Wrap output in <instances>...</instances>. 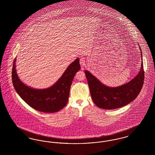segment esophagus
<instances>
[{
    "label": "esophagus",
    "mask_w": 155,
    "mask_h": 155,
    "mask_svg": "<svg viewBox=\"0 0 155 155\" xmlns=\"http://www.w3.org/2000/svg\"><path fill=\"white\" fill-rule=\"evenodd\" d=\"M80 63L81 67V70H84V67L85 66V59L84 58H81L80 59Z\"/></svg>",
    "instance_id": "34e87169"
}]
</instances>
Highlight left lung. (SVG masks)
Instances as JSON below:
<instances>
[{
    "instance_id": "1",
    "label": "left lung",
    "mask_w": 155,
    "mask_h": 155,
    "mask_svg": "<svg viewBox=\"0 0 155 155\" xmlns=\"http://www.w3.org/2000/svg\"><path fill=\"white\" fill-rule=\"evenodd\" d=\"M140 51L142 52L141 49ZM85 74L94 102L97 107L107 110L121 107L134 101L141 91L145 76L142 61L140 71L136 77L117 87L112 88L103 85L87 70L85 71Z\"/></svg>"
}]
</instances>
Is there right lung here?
Segmentation results:
<instances>
[{"instance_id": "right-lung-1", "label": "right lung", "mask_w": 155, "mask_h": 155, "mask_svg": "<svg viewBox=\"0 0 155 155\" xmlns=\"http://www.w3.org/2000/svg\"><path fill=\"white\" fill-rule=\"evenodd\" d=\"M79 59H75L51 87L31 88L19 79L15 70V59L12 69V81L18 95L33 109L45 113H54L63 109L68 102L70 90L75 73L80 70Z\"/></svg>"}]
</instances>
